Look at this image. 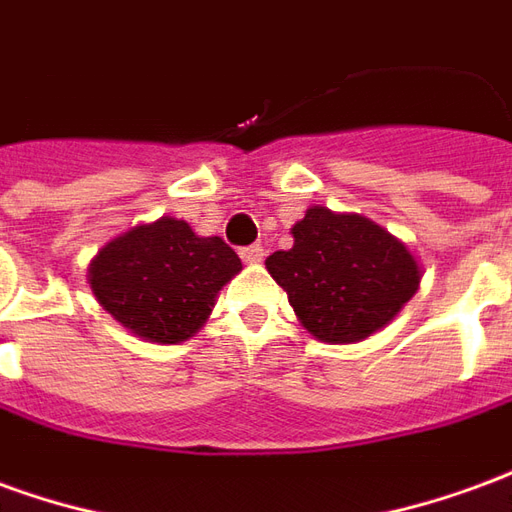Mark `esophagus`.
<instances>
[{"label":"esophagus","mask_w":512,"mask_h":512,"mask_svg":"<svg viewBox=\"0 0 512 512\" xmlns=\"http://www.w3.org/2000/svg\"><path fill=\"white\" fill-rule=\"evenodd\" d=\"M266 257V249H263V244H252V246H244L241 249V260L244 263H260Z\"/></svg>","instance_id":"1"}]
</instances>
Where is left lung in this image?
I'll return each mask as SVG.
<instances>
[{
  "label": "left lung",
  "instance_id": "obj_1",
  "mask_svg": "<svg viewBox=\"0 0 512 512\" xmlns=\"http://www.w3.org/2000/svg\"><path fill=\"white\" fill-rule=\"evenodd\" d=\"M266 268L323 343L365 340L419 288L417 260L384 227L318 205L296 222L293 246L266 257Z\"/></svg>",
  "mask_w": 512,
  "mask_h": 512
}]
</instances>
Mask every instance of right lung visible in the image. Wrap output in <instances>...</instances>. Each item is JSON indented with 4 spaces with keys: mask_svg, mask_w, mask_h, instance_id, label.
Wrapping results in <instances>:
<instances>
[{
    "mask_svg": "<svg viewBox=\"0 0 512 512\" xmlns=\"http://www.w3.org/2000/svg\"><path fill=\"white\" fill-rule=\"evenodd\" d=\"M241 271V257L219 235L200 238L180 219H158L106 244L90 285L115 321L150 343L189 340L213 299Z\"/></svg>",
    "mask_w": 512,
    "mask_h": 512,
    "instance_id": "add662e5",
    "label": "right lung"
}]
</instances>
